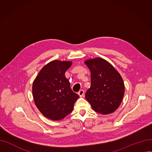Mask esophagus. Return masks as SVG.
Masks as SVG:
<instances>
[{
    "label": "esophagus",
    "mask_w": 152,
    "mask_h": 152,
    "mask_svg": "<svg viewBox=\"0 0 152 152\" xmlns=\"http://www.w3.org/2000/svg\"><path fill=\"white\" fill-rule=\"evenodd\" d=\"M78 95H79V96H80L81 97H83L84 95V90H80V91H79V92H78Z\"/></svg>",
    "instance_id": "esophagus-1"
}]
</instances>
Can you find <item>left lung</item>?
<instances>
[{"label":"left lung","instance_id":"left-lung-1","mask_svg":"<svg viewBox=\"0 0 152 152\" xmlns=\"http://www.w3.org/2000/svg\"><path fill=\"white\" fill-rule=\"evenodd\" d=\"M84 63L91 71V86L85 97L96 112L108 115L120 105L124 94L123 78L115 67L105 59L97 57Z\"/></svg>","mask_w":152,"mask_h":152}]
</instances>
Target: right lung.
<instances>
[{
  "mask_svg": "<svg viewBox=\"0 0 152 152\" xmlns=\"http://www.w3.org/2000/svg\"><path fill=\"white\" fill-rule=\"evenodd\" d=\"M72 63L53 60L41 69L33 81L32 92L35 105L40 112L51 120H61L69 115L79 97L72 91L65 76Z\"/></svg>",
  "mask_w": 152,
  "mask_h": 152,
  "instance_id": "add662e5",
  "label": "right lung"
}]
</instances>
